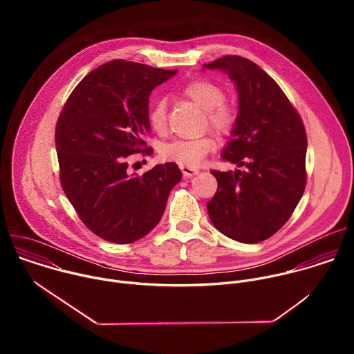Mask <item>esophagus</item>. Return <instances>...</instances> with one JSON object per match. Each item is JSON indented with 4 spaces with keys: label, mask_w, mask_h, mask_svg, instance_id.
<instances>
[{
    "label": "esophagus",
    "mask_w": 354,
    "mask_h": 354,
    "mask_svg": "<svg viewBox=\"0 0 354 354\" xmlns=\"http://www.w3.org/2000/svg\"><path fill=\"white\" fill-rule=\"evenodd\" d=\"M180 171H182V174H183L185 176H187V178H190V176H193V175H196V174L198 172L197 168L190 167V165H180Z\"/></svg>",
    "instance_id": "1"
}]
</instances>
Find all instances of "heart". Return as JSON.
I'll return each mask as SVG.
<instances>
[{"instance_id": "1", "label": "heart", "mask_w": 354, "mask_h": 354, "mask_svg": "<svg viewBox=\"0 0 354 354\" xmlns=\"http://www.w3.org/2000/svg\"><path fill=\"white\" fill-rule=\"evenodd\" d=\"M183 93L196 105L206 111L209 124L220 134H228L236 122V112L232 105L224 102V89L209 80H194L183 86ZM148 122L154 131L162 133L167 127V100H154L148 112ZM216 148V141L210 136L197 138H178L164 144L160 156L165 161L180 165H197L210 151Z\"/></svg>"}]
</instances>
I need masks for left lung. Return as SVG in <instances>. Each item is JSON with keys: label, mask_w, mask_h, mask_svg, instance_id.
Returning a JSON list of instances; mask_svg holds the SVG:
<instances>
[{"label": "left lung", "mask_w": 354, "mask_h": 354, "mask_svg": "<svg viewBox=\"0 0 354 354\" xmlns=\"http://www.w3.org/2000/svg\"><path fill=\"white\" fill-rule=\"evenodd\" d=\"M203 67L235 82L238 116L221 157L242 168L212 171L218 187L207 212L228 238L257 243L287 223L304 193L306 129L277 82L254 62L224 56Z\"/></svg>", "instance_id": "8db88e82"}]
</instances>
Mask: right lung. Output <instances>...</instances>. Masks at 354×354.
<instances>
[{
  "label": "right lung",
  "mask_w": 354,
  "mask_h": 354,
  "mask_svg": "<svg viewBox=\"0 0 354 354\" xmlns=\"http://www.w3.org/2000/svg\"><path fill=\"white\" fill-rule=\"evenodd\" d=\"M178 70L112 60L74 88L59 116L56 149L62 187L81 221L97 236L131 243L161 220L182 172L175 162L141 175L129 172L133 154H153L148 97Z\"/></svg>",
  "instance_id": "add662e5"
}]
</instances>
